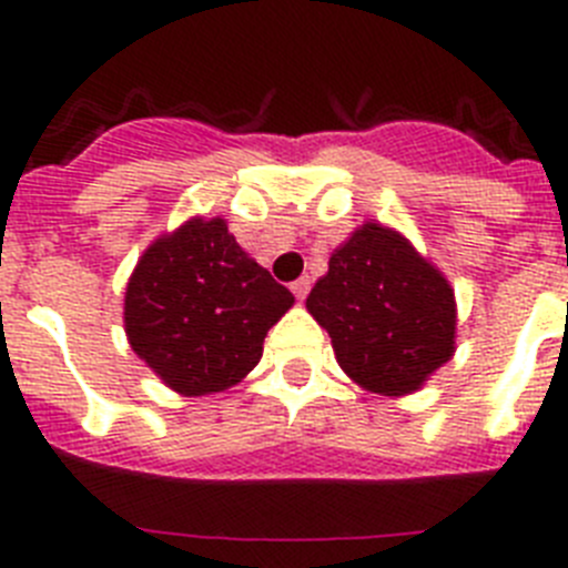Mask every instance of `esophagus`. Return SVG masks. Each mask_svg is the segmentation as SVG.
Returning <instances> with one entry per match:
<instances>
[{
  "mask_svg": "<svg viewBox=\"0 0 568 568\" xmlns=\"http://www.w3.org/2000/svg\"><path fill=\"white\" fill-rule=\"evenodd\" d=\"M310 284H313V281H310V275H301L298 281H293V284H290V290H293L295 298L304 301V298H307V293H310Z\"/></svg>",
  "mask_w": 568,
  "mask_h": 568,
  "instance_id": "obj_1",
  "label": "esophagus"
}]
</instances>
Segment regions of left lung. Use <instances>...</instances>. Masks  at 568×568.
<instances>
[{
  "mask_svg": "<svg viewBox=\"0 0 568 568\" xmlns=\"http://www.w3.org/2000/svg\"><path fill=\"white\" fill-rule=\"evenodd\" d=\"M307 310L333 338L346 378L366 393H418L455 355L453 284L404 233L373 219L335 247Z\"/></svg>",
  "mask_w": 568,
  "mask_h": 568,
  "instance_id": "left-lung-1",
  "label": "left lung"
}]
</instances>
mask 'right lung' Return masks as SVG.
<instances>
[{"mask_svg":"<svg viewBox=\"0 0 568 568\" xmlns=\"http://www.w3.org/2000/svg\"><path fill=\"white\" fill-rule=\"evenodd\" d=\"M293 293L239 247L222 215H193L135 261L124 290L130 349L173 393L213 395L247 378Z\"/></svg>","mask_w":568,"mask_h":568,"instance_id":"right-lung-1","label":"right lung"}]
</instances>
